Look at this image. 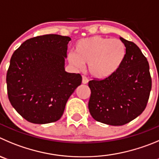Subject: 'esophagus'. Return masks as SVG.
<instances>
[{
	"mask_svg": "<svg viewBox=\"0 0 159 159\" xmlns=\"http://www.w3.org/2000/svg\"><path fill=\"white\" fill-rule=\"evenodd\" d=\"M89 82L88 78H86L85 76H82V83L83 84H87Z\"/></svg>",
	"mask_w": 159,
	"mask_h": 159,
	"instance_id": "1",
	"label": "esophagus"
}]
</instances>
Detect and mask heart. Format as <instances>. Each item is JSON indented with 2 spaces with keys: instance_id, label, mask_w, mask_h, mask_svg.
Returning <instances> with one entry per match:
<instances>
[{
  "instance_id": "b5f03b06",
  "label": "heart",
  "mask_w": 159,
  "mask_h": 159,
  "mask_svg": "<svg viewBox=\"0 0 159 159\" xmlns=\"http://www.w3.org/2000/svg\"><path fill=\"white\" fill-rule=\"evenodd\" d=\"M126 48L118 39L101 36L82 38L75 44V53L70 52V64L82 67L88 64L89 72L96 78H105L116 72L124 61Z\"/></svg>"
}]
</instances>
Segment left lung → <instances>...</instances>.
Returning <instances> with one entry per match:
<instances>
[{
  "label": "left lung",
  "instance_id": "8db88e82",
  "mask_svg": "<svg viewBox=\"0 0 159 159\" xmlns=\"http://www.w3.org/2000/svg\"><path fill=\"white\" fill-rule=\"evenodd\" d=\"M126 48L122 64L113 75L89 81L90 115L110 125H123L144 111L151 90L149 63L135 43L120 38Z\"/></svg>",
  "mask_w": 159,
  "mask_h": 159
}]
</instances>
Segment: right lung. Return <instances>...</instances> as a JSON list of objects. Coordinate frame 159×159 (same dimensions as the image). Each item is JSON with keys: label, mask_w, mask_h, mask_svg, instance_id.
<instances>
[{"label": "right lung", "mask_w": 159, "mask_h": 159, "mask_svg": "<svg viewBox=\"0 0 159 159\" xmlns=\"http://www.w3.org/2000/svg\"><path fill=\"white\" fill-rule=\"evenodd\" d=\"M70 38L46 34L26 40L10 60L6 82L11 106L26 121L54 122L68 99L81 84L80 74L65 71Z\"/></svg>", "instance_id": "obj_1"}]
</instances>
